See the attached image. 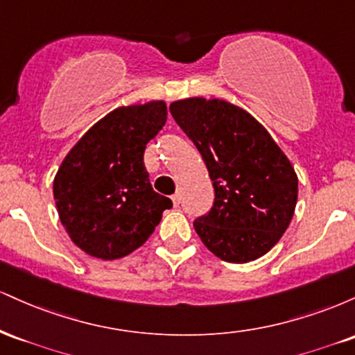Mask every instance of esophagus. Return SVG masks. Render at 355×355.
Here are the masks:
<instances>
[{
	"mask_svg": "<svg viewBox=\"0 0 355 355\" xmlns=\"http://www.w3.org/2000/svg\"><path fill=\"white\" fill-rule=\"evenodd\" d=\"M180 200H182L180 193H175V195H172V202H173V207H178V205H180Z\"/></svg>",
	"mask_w": 355,
	"mask_h": 355,
	"instance_id": "34e87169",
	"label": "esophagus"
}]
</instances>
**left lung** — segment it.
<instances>
[{
  "instance_id": "8db88e82",
  "label": "left lung",
  "mask_w": 355,
  "mask_h": 355,
  "mask_svg": "<svg viewBox=\"0 0 355 355\" xmlns=\"http://www.w3.org/2000/svg\"><path fill=\"white\" fill-rule=\"evenodd\" d=\"M170 113L214 183V207L193 222L203 245L232 263L266 255L294 217L299 178L291 160L250 113L225 100H177Z\"/></svg>"
}]
</instances>
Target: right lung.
Returning <instances> with one entry per match:
<instances>
[{"instance_id":"obj_1","label":"right lung","mask_w":355,"mask_h":355,"mask_svg":"<svg viewBox=\"0 0 355 355\" xmlns=\"http://www.w3.org/2000/svg\"><path fill=\"white\" fill-rule=\"evenodd\" d=\"M166 105L153 100L110 112L61 162L53 197L67 234L88 255L115 260L141 247L172 200L152 189L144 153L164 128Z\"/></svg>"}]
</instances>
